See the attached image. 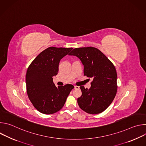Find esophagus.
<instances>
[{"mask_svg":"<svg viewBox=\"0 0 146 146\" xmlns=\"http://www.w3.org/2000/svg\"><path fill=\"white\" fill-rule=\"evenodd\" d=\"M79 88H80V87H79L78 86H74V89H76V90H78Z\"/></svg>","mask_w":146,"mask_h":146,"instance_id":"obj_1","label":"esophagus"}]
</instances>
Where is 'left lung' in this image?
I'll list each match as a JSON object with an SVG mask.
<instances>
[{"label":"left lung","instance_id":"left-lung-1","mask_svg":"<svg viewBox=\"0 0 146 146\" xmlns=\"http://www.w3.org/2000/svg\"><path fill=\"white\" fill-rule=\"evenodd\" d=\"M69 55L76 56L84 65V74L92 78L90 89L81 86L79 107L91 114L105 111L113 101L117 91V72L112 62L96 48H76Z\"/></svg>","mask_w":146,"mask_h":146}]
</instances>
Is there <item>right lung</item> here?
Masks as SVG:
<instances>
[{"mask_svg": "<svg viewBox=\"0 0 146 146\" xmlns=\"http://www.w3.org/2000/svg\"><path fill=\"white\" fill-rule=\"evenodd\" d=\"M72 49L48 47L40 53L28 68L27 94L33 106L41 113L51 114L59 111L74 88L72 84L56 87L52 78L58 74L60 59Z\"/></svg>", "mask_w": 146, "mask_h": 146, "instance_id": "obj_1", "label": "right lung"}]
</instances>
